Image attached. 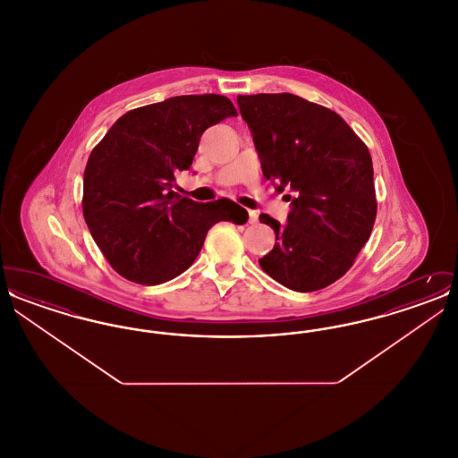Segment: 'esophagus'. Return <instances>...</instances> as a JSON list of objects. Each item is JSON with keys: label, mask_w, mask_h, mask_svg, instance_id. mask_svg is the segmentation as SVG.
I'll return each instance as SVG.
<instances>
[{"label": "esophagus", "mask_w": 458, "mask_h": 458, "mask_svg": "<svg viewBox=\"0 0 458 458\" xmlns=\"http://www.w3.org/2000/svg\"><path fill=\"white\" fill-rule=\"evenodd\" d=\"M249 223H250V225L258 223V213H256V211H249Z\"/></svg>", "instance_id": "obj_1"}]
</instances>
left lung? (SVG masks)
Segmentation results:
<instances>
[{
	"instance_id": "obj_1",
	"label": "left lung",
	"mask_w": 458,
	"mask_h": 458,
	"mask_svg": "<svg viewBox=\"0 0 458 458\" xmlns=\"http://www.w3.org/2000/svg\"><path fill=\"white\" fill-rule=\"evenodd\" d=\"M264 176L292 191L286 225L261 215L276 242L262 271L295 292L342 278L369 240L376 219L368 146L335 111L288 92L239 96Z\"/></svg>"
}]
</instances>
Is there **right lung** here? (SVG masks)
Returning a JSON list of instances; mask_svg holds the SVG:
<instances>
[{"label": "right lung", "mask_w": 458, "mask_h": 458, "mask_svg": "<svg viewBox=\"0 0 458 458\" xmlns=\"http://www.w3.org/2000/svg\"><path fill=\"white\" fill-rule=\"evenodd\" d=\"M235 114L219 94L174 96L125 113L92 149L82 211L118 275L140 284L170 282L196 261L215 223L247 221L230 199L204 204L174 191V174L191 170L204 131Z\"/></svg>", "instance_id": "add662e5"}]
</instances>
